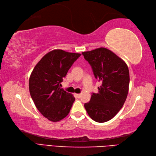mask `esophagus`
<instances>
[{"mask_svg": "<svg viewBox=\"0 0 156 156\" xmlns=\"http://www.w3.org/2000/svg\"><path fill=\"white\" fill-rule=\"evenodd\" d=\"M80 95H81L80 94H75V96H76V97H78V98H80Z\"/></svg>", "mask_w": 156, "mask_h": 156, "instance_id": "1", "label": "esophagus"}]
</instances>
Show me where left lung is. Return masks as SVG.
I'll return each mask as SVG.
<instances>
[{
  "label": "left lung",
  "mask_w": 156,
  "mask_h": 156,
  "mask_svg": "<svg viewBox=\"0 0 156 156\" xmlns=\"http://www.w3.org/2000/svg\"><path fill=\"white\" fill-rule=\"evenodd\" d=\"M92 68L94 77L101 82L97 93L84 104L89 116L97 122H105L122 108L129 92V68L121 58L106 48L82 52Z\"/></svg>",
  "instance_id": "1"
}]
</instances>
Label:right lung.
Listing matches in <instances>:
<instances>
[{
	"instance_id": "1",
	"label": "right lung",
	"mask_w": 156,
	"mask_h": 156,
	"mask_svg": "<svg viewBox=\"0 0 156 156\" xmlns=\"http://www.w3.org/2000/svg\"><path fill=\"white\" fill-rule=\"evenodd\" d=\"M80 55L61 49L51 51L39 61L30 75V95L36 108L50 121L62 120L72 108L74 97L60 88L61 82Z\"/></svg>"
}]
</instances>
